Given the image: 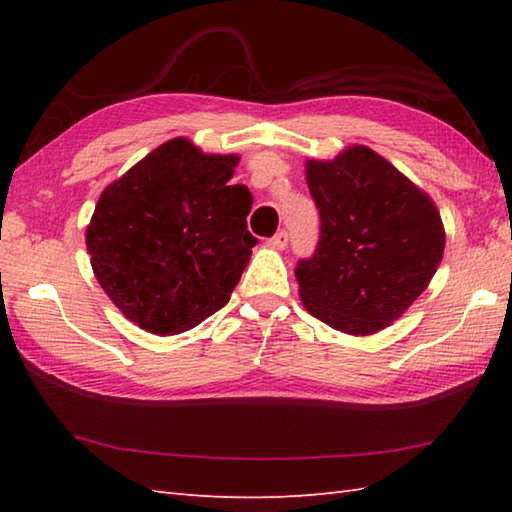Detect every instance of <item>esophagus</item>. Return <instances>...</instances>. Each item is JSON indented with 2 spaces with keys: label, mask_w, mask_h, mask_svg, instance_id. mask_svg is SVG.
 <instances>
[{
  "label": "esophagus",
  "mask_w": 512,
  "mask_h": 512,
  "mask_svg": "<svg viewBox=\"0 0 512 512\" xmlns=\"http://www.w3.org/2000/svg\"><path fill=\"white\" fill-rule=\"evenodd\" d=\"M288 239H290L288 231H279V233H275L273 237L268 239V246H273L277 250H284L288 246Z\"/></svg>",
  "instance_id": "obj_1"
}]
</instances>
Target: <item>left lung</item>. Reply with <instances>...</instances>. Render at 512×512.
<instances>
[{"mask_svg": "<svg viewBox=\"0 0 512 512\" xmlns=\"http://www.w3.org/2000/svg\"><path fill=\"white\" fill-rule=\"evenodd\" d=\"M319 209V242L297 262L303 306L347 334H374L396 321L442 262L444 226L436 204L369 147L332 162L308 160Z\"/></svg>", "mask_w": 512, "mask_h": 512, "instance_id": "1", "label": "left lung"}]
</instances>
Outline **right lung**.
Segmentation results:
<instances>
[{
	"instance_id": "1",
	"label": "right lung",
	"mask_w": 512,
	"mask_h": 512,
	"mask_svg": "<svg viewBox=\"0 0 512 512\" xmlns=\"http://www.w3.org/2000/svg\"><path fill=\"white\" fill-rule=\"evenodd\" d=\"M237 162L173 138L101 193L85 235L94 275L143 330H191L231 299L257 244L253 195L228 182Z\"/></svg>"
}]
</instances>
